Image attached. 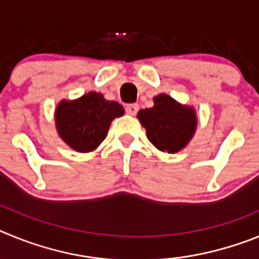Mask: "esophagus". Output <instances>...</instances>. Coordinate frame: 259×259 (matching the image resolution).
Returning <instances> with one entry per match:
<instances>
[{
  "instance_id": "1",
  "label": "esophagus",
  "mask_w": 259,
  "mask_h": 259,
  "mask_svg": "<svg viewBox=\"0 0 259 259\" xmlns=\"http://www.w3.org/2000/svg\"><path fill=\"white\" fill-rule=\"evenodd\" d=\"M125 111H127V114H130V115H136V113L139 111V105H127V106H125Z\"/></svg>"
}]
</instances>
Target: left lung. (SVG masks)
I'll return each mask as SVG.
<instances>
[{
	"label": "left lung",
	"mask_w": 259,
	"mask_h": 259,
	"mask_svg": "<svg viewBox=\"0 0 259 259\" xmlns=\"http://www.w3.org/2000/svg\"><path fill=\"white\" fill-rule=\"evenodd\" d=\"M153 107L137 113V119L146 130L148 140L161 152L174 154L183 150L197 130L194 107L183 105L166 93L153 98Z\"/></svg>",
	"instance_id": "1"
}]
</instances>
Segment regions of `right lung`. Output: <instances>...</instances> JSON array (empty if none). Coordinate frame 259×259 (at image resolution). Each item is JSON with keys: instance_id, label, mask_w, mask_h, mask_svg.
Returning a JSON list of instances; mask_svg holds the SVG:
<instances>
[{"instance_id": "1", "label": "right lung", "mask_w": 259, "mask_h": 259, "mask_svg": "<svg viewBox=\"0 0 259 259\" xmlns=\"http://www.w3.org/2000/svg\"><path fill=\"white\" fill-rule=\"evenodd\" d=\"M124 114L115 101H107L100 92H89L76 100H62L54 111L57 132L72 150H96L107 136L110 124Z\"/></svg>"}]
</instances>
